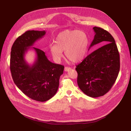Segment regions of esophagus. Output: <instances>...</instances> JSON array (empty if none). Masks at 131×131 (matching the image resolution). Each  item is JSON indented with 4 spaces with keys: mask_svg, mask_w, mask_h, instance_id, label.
<instances>
[{
    "mask_svg": "<svg viewBox=\"0 0 131 131\" xmlns=\"http://www.w3.org/2000/svg\"><path fill=\"white\" fill-rule=\"evenodd\" d=\"M71 70V68L69 67H65L64 68V71L65 72H68V71H70Z\"/></svg>",
    "mask_w": 131,
    "mask_h": 131,
    "instance_id": "34e87169",
    "label": "esophagus"
}]
</instances>
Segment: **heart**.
<instances>
[{
	"instance_id": "obj_1",
	"label": "heart",
	"mask_w": 131,
	"mask_h": 131,
	"mask_svg": "<svg viewBox=\"0 0 131 131\" xmlns=\"http://www.w3.org/2000/svg\"><path fill=\"white\" fill-rule=\"evenodd\" d=\"M55 43L50 45V50L53 57L59 60L65 51L67 58L74 63L83 60L87 51L89 44L85 32L78 30H65L59 33Z\"/></svg>"
}]
</instances>
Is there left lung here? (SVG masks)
I'll return each instance as SVG.
<instances>
[{"instance_id": "8db88e82", "label": "left lung", "mask_w": 131, "mask_h": 131, "mask_svg": "<svg viewBox=\"0 0 131 131\" xmlns=\"http://www.w3.org/2000/svg\"><path fill=\"white\" fill-rule=\"evenodd\" d=\"M93 29L95 35L89 49L100 42L107 44L89 54L75 69L79 88L89 97L96 98L107 93L115 83L119 72L120 58L111 34L100 27Z\"/></svg>"}]
</instances>
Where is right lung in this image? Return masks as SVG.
Instances as JSON below:
<instances>
[{
  "mask_svg": "<svg viewBox=\"0 0 131 131\" xmlns=\"http://www.w3.org/2000/svg\"><path fill=\"white\" fill-rule=\"evenodd\" d=\"M46 31H27L14 42L10 52V69L16 85L30 98L44 102L56 93L59 79L63 74V65L51 63L45 52L32 47L37 57L32 65L27 63L24 56L30 47L42 38Z\"/></svg>",
  "mask_w": 131,
  "mask_h": 131,
  "instance_id": "obj_1",
  "label": "right lung"
}]
</instances>
